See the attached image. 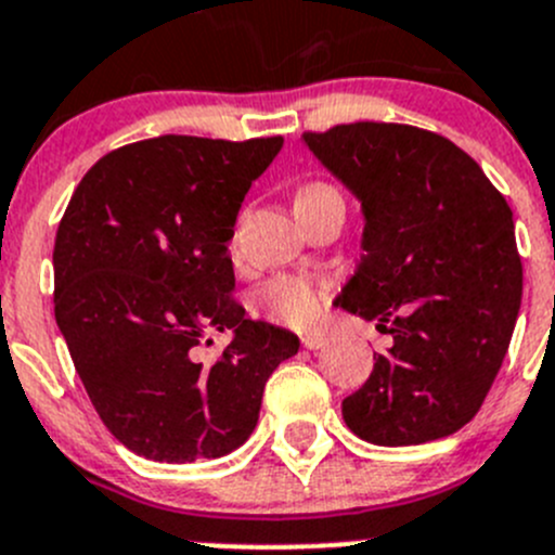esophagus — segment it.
<instances>
[{"instance_id":"esophagus-1","label":"esophagus","mask_w":555,"mask_h":555,"mask_svg":"<svg viewBox=\"0 0 555 555\" xmlns=\"http://www.w3.org/2000/svg\"><path fill=\"white\" fill-rule=\"evenodd\" d=\"M300 341H304L306 349H320V347H325V336H322V333H306V336L300 338Z\"/></svg>"}]
</instances>
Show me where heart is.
Instances as JSON below:
<instances>
[{"label":"heart","instance_id":"heart-1","mask_svg":"<svg viewBox=\"0 0 555 555\" xmlns=\"http://www.w3.org/2000/svg\"><path fill=\"white\" fill-rule=\"evenodd\" d=\"M331 190L325 184H309L300 190V195H314V192ZM327 298V284L314 282L309 276H279L260 289L257 300L260 309L273 320L293 327H309L320 320L322 306Z\"/></svg>","mask_w":555,"mask_h":555}]
</instances>
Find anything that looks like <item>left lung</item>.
I'll return each mask as SVG.
<instances>
[{
    "label": "left lung",
    "instance_id": "1",
    "mask_svg": "<svg viewBox=\"0 0 555 555\" xmlns=\"http://www.w3.org/2000/svg\"><path fill=\"white\" fill-rule=\"evenodd\" d=\"M304 146L363 214V255L338 306L392 336L341 401L344 423L382 448L450 437L486 401L518 320L507 201L453 141L409 124H338Z\"/></svg>",
    "mask_w": 555,
    "mask_h": 555
}]
</instances>
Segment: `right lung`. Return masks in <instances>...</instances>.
<instances>
[{"label": "right lung", "instance_id": "right-lung-1", "mask_svg": "<svg viewBox=\"0 0 555 555\" xmlns=\"http://www.w3.org/2000/svg\"><path fill=\"white\" fill-rule=\"evenodd\" d=\"M284 138L163 134L105 154L53 246V311L100 421L149 461L222 459L251 437L262 390L300 341L246 320L228 244ZM234 333L217 364L196 347Z\"/></svg>", "mask_w": 555, "mask_h": 555}]
</instances>
